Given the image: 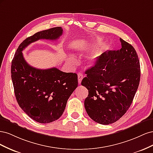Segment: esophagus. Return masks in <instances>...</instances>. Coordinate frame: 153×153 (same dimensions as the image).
<instances>
[{
    "label": "esophagus",
    "instance_id": "1",
    "mask_svg": "<svg viewBox=\"0 0 153 153\" xmlns=\"http://www.w3.org/2000/svg\"><path fill=\"white\" fill-rule=\"evenodd\" d=\"M83 78H84V75H83L82 73H78V82L79 84H81V82L83 79Z\"/></svg>",
    "mask_w": 153,
    "mask_h": 153
}]
</instances>
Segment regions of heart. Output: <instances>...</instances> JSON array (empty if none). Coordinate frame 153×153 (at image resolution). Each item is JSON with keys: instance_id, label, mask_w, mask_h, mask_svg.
<instances>
[{"instance_id": "b5f03b06", "label": "heart", "mask_w": 153, "mask_h": 153, "mask_svg": "<svg viewBox=\"0 0 153 153\" xmlns=\"http://www.w3.org/2000/svg\"><path fill=\"white\" fill-rule=\"evenodd\" d=\"M105 48V47H101V48H99L98 50H97L94 53H92L89 57L88 58V61L87 62L89 64V66H94L95 64L98 62L100 57H101V55H102V53L104 52ZM68 62L70 63H75V60L73 57H69L68 58Z\"/></svg>"}]
</instances>
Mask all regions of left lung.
I'll return each mask as SVG.
<instances>
[{"label":"left lung","instance_id":"8db88e82","mask_svg":"<svg viewBox=\"0 0 153 153\" xmlns=\"http://www.w3.org/2000/svg\"><path fill=\"white\" fill-rule=\"evenodd\" d=\"M122 48L109 50L85 71L81 84L89 91L84 101L94 121L109 124L122 117L130 106L140 78V62L133 46L120 38Z\"/></svg>","mask_w":153,"mask_h":153}]
</instances>
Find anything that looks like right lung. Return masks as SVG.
<instances>
[{"label":"right lung","instance_id":"1","mask_svg":"<svg viewBox=\"0 0 153 153\" xmlns=\"http://www.w3.org/2000/svg\"><path fill=\"white\" fill-rule=\"evenodd\" d=\"M62 27L40 31L19 45L11 62V79L17 102L29 116L39 123L56 121L63 114L68 98L78 86L76 73H65L56 68L40 69L32 67L22 51L41 39L56 40Z\"/></svg>","mask_w":153,"mask_h":153}]
</instances>
